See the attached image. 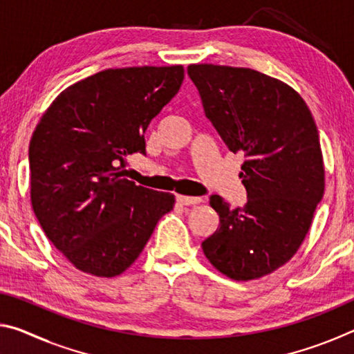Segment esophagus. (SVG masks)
Listing matches in <instances>:
<instances>
[{
	"mask_svg": "<svg viewBox=\"0 0 354 354\" xmlns=\"http://www.w3.org/2000/svg\"><path fill=\"white\" fill-rule=\"evenodd\" d=\"M176 201L183 206H192V205H198V203L203 201L201 196H185V195H176Z\"/></svg>",
	"mask_w": 354,
	"mask_h": 354,
	"instance_id": "obj_1",
	"label": "esophagus"
}]
</instances>
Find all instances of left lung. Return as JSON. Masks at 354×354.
<instances>
[{
	"instance_id": "1",
	"label": "left lung",
	"mask_w": 354,
	"mask_h": 354,
	"mask_svg": "<svg viewBox=\"0 0 354 354\" xmlns=\"http://www.w3.org/2000/svg\"><path fill=\"white\" fill-rule=\"evenodd\" d=\"M203 109L225 145L243 153L247 203L212 195L217 231L201 243L209 262L237 281L261 278L297 253L325 192L320 137L304 100L251 68L189 65Z\"/></svg>"
}]
</instances>
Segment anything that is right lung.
<instances>
[{
	"mask_svg": "<svg viewBox=\"0 0 354 354\" xmlns=\"http://www.w3.org/2000/svg\"><path fill=\"white\" fill-rule=\"evenodd\" d=\"M183 65L109 68L48 107L29 143L31 203L51 243L84 273L112 278L133 263L175 195L129 181L127 156L179 92Z\"/></svg>",
	"mask_w": 354,
	"mask_h": 354,
	"instance_id": "1",
	"label": "right lung"
}]
</instances>
